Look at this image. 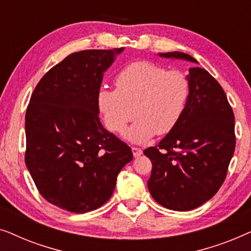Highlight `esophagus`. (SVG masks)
Instances as JSON below:
<instances>
[{
  "instance_id": "esophagus-1",
  "label": "esophagus",
  "mask_w": 251,
  "mask_h": 251,
  "mask_svg": "<svg viewBox=\"0 0 251 251\" xmlns=\"http://www.w3.org/2000/svg\"><path fill=\"white\" fill-rule=\"evenodd\" d=\"M131 150H132L133 156H135V157H138L143 154L142 149H138V147H131Z\"/></svg>"
}]
</instances>
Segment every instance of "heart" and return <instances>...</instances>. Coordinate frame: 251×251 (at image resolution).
Listing matches in <instances>:
<instances>
[{"label": "heart", "instance_id": "b5f03b06", "mask_svg": "<svg viewBox=\"0 0 251 251\" xmlns=\"http://www.w3.org/2000/svg\"><path fill=\"white\" fill-rule=\"evenodd\" d=\"M116 89L100 88L97 106L105 126L122 132L126 139L143 144L156 135H167L183 118L190 99V80L183 72L168 71L153 61L130 63L115 76Z\"/></svg>", "mask_w": 251, "mask_h": 251}]
</instances>
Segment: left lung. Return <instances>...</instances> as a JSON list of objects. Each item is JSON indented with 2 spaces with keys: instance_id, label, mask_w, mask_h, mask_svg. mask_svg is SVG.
<instances>
[{
  "instance_id": "left-lung-1",
  "label": "left lung",
  "mask_w": 251,
  "mask_h": 251,
  "mask_svg": "<svg viewBox=\"0 0 251 251\" xmlns=\"http://www.w3.org/2000/svg\"><path fill=\"white\" fill-rule=\"evenodd\" d=\"M159 56L198 64L178 51ZM187 77L191 92L183 118L156 146L144 151L152 161L151 195L176 211L200 207L217 193L235 150L234 114L221 84L200 67L190 68Z\"/></svg>"
}]
</instances>
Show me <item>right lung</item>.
I'll list each match as a JSON object with an SVG mask.
<instances>
[{
	"label": "right lung",
	"mask_w": 251,
	"mask_h": 251,
	"mask_svg": "<svg viewBox=\"0 0 251 251\" xmlns=\"http://www.w3.org/2000/svg\"><path fill=\"white\" fill-rule=\"evenodd\" d=\"M123 48L74 52L34 89L26 111L25 163L40 194L64 210L83 214L112 197L131 149L99 120L102 74Z\"/></svg>",
	"instance_id": "1"
}]
</instances>
